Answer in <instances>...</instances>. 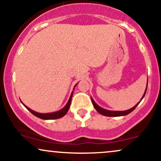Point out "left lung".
Listing matches in <instances>:
<instances>
[{
    "mask_svg": "<svg viewBox=\"0 0 161 161\" xmlns=\"http://www.w3.org/2000/svg\"><path fill=\"white\" fill-rule=\"evenodd\" d=\"M147 86H146V89L145 91V93H144L143 96H142V100L143 99V97H145V93H146V91H147ZM92 98V104H93V106L94 108H95V110H97V112L99 113V114H101V115H104V116H125L127 115V114H130L131 112L133 111V110L136 109V107L138 106V104H139L140 102H138L137 104H136L133 108H132L131 109H129V110H123V111H117V110H106V109H104L102 108H101V107L98 106L97 104L95 103V101H94L93 98L91 97ZM141 100V101H142Z\"/></svg>",
    "mask_w": 161,
    "mask_h": 161,
    "instance_id": "left-lung-1",
    "label": "left lung"
}]
</instances>
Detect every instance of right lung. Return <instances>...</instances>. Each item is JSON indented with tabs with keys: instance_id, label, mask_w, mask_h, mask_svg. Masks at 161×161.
<instances>
[{
	"instance_id": "add662e5",
	"label": "right lung",
	"mask_w": 161,
	"mask_h": 161,
	"mask_svg": "<svg viewBox=\"0 0 161 161\" xmlns=\"http://www.w3.org/2000/svg\"><path fill=\"white\" fill-rule=\"evenodd\" d=\"M76 85H75V87L76 86ZM75 87H74V88H75ZM74 88H73V90H74ZM73 92H72L71 95H70V97L69 98V101H68L67 104H66L65 106H64V108H62L61 110H58V111H56V112L47 113V114H42V113H38V112L34 111V110H32V109H30L29 108H28L27 106H25V105L24 104H23L25 107V108H26L27 110H29V111H30L31 113H32L33 115L37 116V117L40 118V119H59V118H61L64 116H65L66 114V113L68 112V110H69V107H70V104H71V100H72V97H73ZM21 102H22V101H21ZM22 103H23V102H22Z\"/></svg>"
}]
</instances>
